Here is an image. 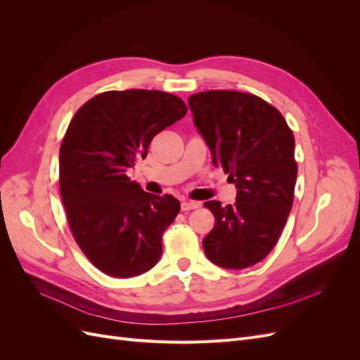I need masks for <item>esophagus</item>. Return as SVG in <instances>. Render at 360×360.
Wrapping results in <instances>:
<instances>
[{
	"mask_svg": "<svg viewBox=\"0 0 360 360\" xmlns=\"http://www.w3.org/2000/svg\"><path fill=\"white\" fill-rule=\"evenodd\" d=\"M200 205H201V202H198V201L186 200V201L181 202V210H183V212H189V210H193V209H198Z\"/></svg>",
	"mask_w": 360,
	"mask_h": 360,
	"instance_id": "34e87169",
	"label": "esophagus"
}]
</instances>
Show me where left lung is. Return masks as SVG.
<instances>
[{"label":"left lung","mask_w":360,"mask_h":360,"mask_svg":"<svg viewBox=\"0 0 360 360\" xmlns=\"http://www.w3.org/2000/svg\"><path fill=\"white\" fill-rule=\"evenodd\" d=\"M193 124L236 183V204L207 201L214 216L204 237L212 263L240 270L264 259L278 243L291 212L297 163L294 136L282 114L259 97L213 90L189 96Z\"/></svg>","instance_id":"obj_1"}]
</instances>
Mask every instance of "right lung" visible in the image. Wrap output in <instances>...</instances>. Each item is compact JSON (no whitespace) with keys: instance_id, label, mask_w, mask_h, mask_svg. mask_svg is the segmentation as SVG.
<instances>
[{"instance_id":"add662e5","label":"right lung","mask_w":360,"mask_h":360,"mask_svg":"<svg viewBox=\"0 0 360 360\" xmlns=\"http://www.w3.org/2000/svg\"><path fill=\"white\" fill-rule=\"evenodd\" d=\"M186 112L174 94L124 90L94 96L72 118L60 148L61 200L76 243L103 274L126 279L158 264L180 201L146 192L126 172Z\"/></svg>"}]
</instances>
